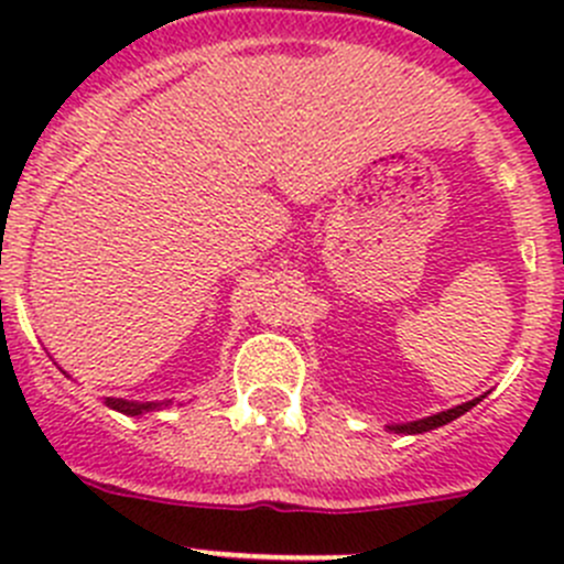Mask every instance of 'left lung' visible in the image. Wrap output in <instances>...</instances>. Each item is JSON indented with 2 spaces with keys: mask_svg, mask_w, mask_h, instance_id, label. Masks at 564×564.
I'll use <instances>...</instances> for the list:
<instances>
[{
  "mask_svg": "<svg viewBox=\"0 0 564 564\" xmlns=\"http://www.w3.org/2000/svg\"><path fill=\"white\" fill-rule=\"evenodd\" d=\"M477 401H480V398H475V401H469V403H460V406H456V409H447V412L434 414V417L414 420V423H406V425H388V429L395 431V434H423V431H434V429H440V425H447L451 420L460 417L464 412H469Z\"/></svg>",
  "mask_w": 564,
  "mask_h": 564,
  "instance_id": "left-lung-1",
  "label": "left lung"
}]
</instances>
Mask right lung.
<instances>
[{
  "mask_svg": "<svg viewBox=\"0 0 564 564\" xmlns=\"http://www.w3.org/2000/svg\"><path fill=\"white\" fill-rule=\"evenodd\" d=\"M106 406H111V409H117V412L130 414V417H133V414L150 412V409H155L158 403H135V401H122V398H106Z\"/></svg>",
  "mask_w": 564,
  "mask_h": 564,
  "instance_id": "right-lung-1",
  "label": "right lung"
}]
</instances>
